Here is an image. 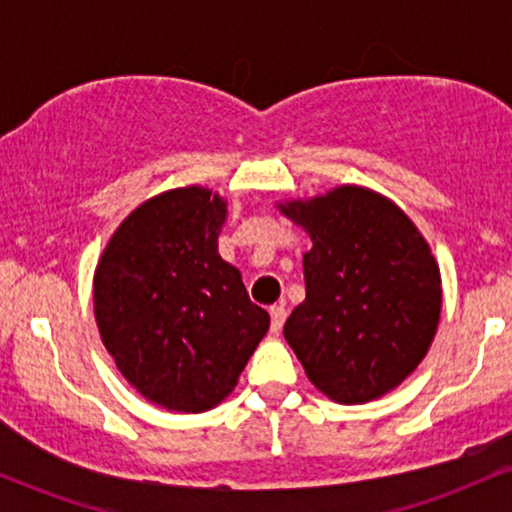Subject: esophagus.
<instances>
[{
    "label": "esophagus",
    "instance_id": "1",
    "mask_svg": "<svg viewBox=\"0 0 512 512\" xmlns=\"http://www.w3.org/2000/svg\"><path fill=\"white\" fill-rule=\"evenodd\" d=\"M269 315H272V332H281V327H284V320H286V308L284 305H272L269 308Z\"/></svg>",
    "mask_w": 512,
    "mask_h": 512
}]
</instances>
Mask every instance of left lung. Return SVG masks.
Segmentation results:
<instances>
[{
  "instance_id": "1",
  "label": "left lung",
  "mask_w": 512,
  "mask_h": 512,
  "mask_svg": "<svg viewBox=\"0 0 512 512\" xmlns=\"http://www.w3.org/2000/svg\"><path fill=\"white\" fill-rule=\"evenodd\" d=\"M313 238L305 301L284 337L310 383L334 402L375 399L421 363L440 317V272L414 223L390 199L342 185L279 204Z\"/></svg>"
}]
</instances>
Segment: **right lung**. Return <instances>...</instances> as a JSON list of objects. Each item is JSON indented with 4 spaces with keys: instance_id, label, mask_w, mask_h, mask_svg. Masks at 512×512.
<instances>
[{
    "instance_id": "right-lung-1",
    "label": "right lung",
    "mask_w": 512,
    "mask_h": 512,
    "mask_svg": "<svg viewBox=\"0 0 512 512\" xmlns=\"http://www.w3.org/2000/svg\"><path fill=\"white\" fill-rule=\"evenodd\" d=\"M226 202L204 187L163 192L122 221L93 279L101 339L151 402L197 414L233 392L269 330L240 272L219 255Z\"/></svg>"
}]
</instances>
